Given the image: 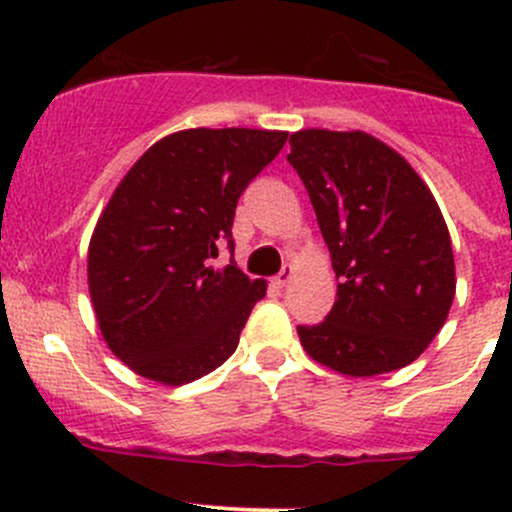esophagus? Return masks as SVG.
Listing matches in <instances>:
<instances>
[{
    "label": "esophagus",
    "mask_w": 512,
    "mask_h": 512,
    "mask_svg": "<svg viewBox=\"0 0 512 512\" xmlns=\"http://www.w3.org/2000/svg\"><path fill=\"white\" fill-rule=\"evenodd\" d=\"M292 275H294V267L289 265V262H287V265L282 267L280 275L272 277V282H275V287H287V285H289V280H292Z\"/></svg>",
    "instance_id": "34e87169"
}]
</instances>
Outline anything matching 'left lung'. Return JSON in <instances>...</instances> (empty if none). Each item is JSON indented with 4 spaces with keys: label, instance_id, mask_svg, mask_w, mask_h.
I'll use <instances>...</instances> for the list:
<instances>
[{
    "label": "left lung",
    "instance_id": "left-lung-1",
    "mask_svg": "<svg viewBox=\"0 0 512 512\" xmlns=\"http://www.w3.org/2000/svg\"><path fill=\"white\" fill-rule=\"evenodd\" d=\"M289 146L339 280L324 322L297 327L304 352L347 376L411 364L456 294L451 235L431 190L364 131L307 128Z\"/></svg>",
    "mask_w": 512,
    "mask_h": 512
}]
</instances>
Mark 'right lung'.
<instances>
[{
	"instance_id": "1",
	"label": "right lung",
	"mask_w": 512,
	"mask_h": 512,
	"mask_svg": "<svg viewBox=\"0 0 512 512\" xmlns=\"http://www.w3.org/2000/svg\"><path fill=\"white\" fill-rule=\"evenodd\" d=\"M285 131L188 128L153 143L113 190L89 245V292L108 349L146 379L190 384L232 356L265 280L235 262L237 198Z\"/></svg>"
}]
</instances>
